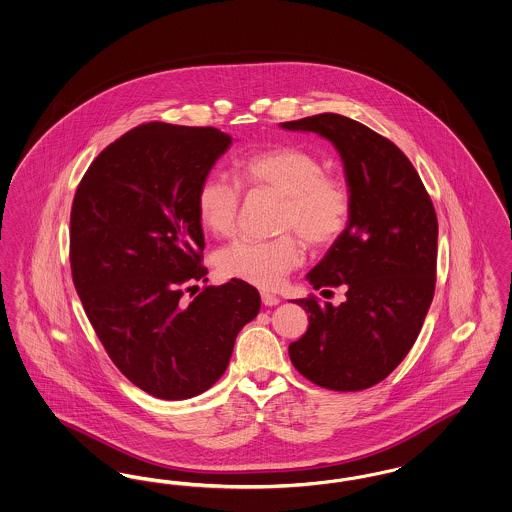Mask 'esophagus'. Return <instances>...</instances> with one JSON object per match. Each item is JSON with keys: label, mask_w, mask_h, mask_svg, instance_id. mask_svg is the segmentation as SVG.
<instances>
[{"label": "esophagus", "mask_w": 512, "mask_h": 512, "mask_svg": "<svg viewBox=\"0 0 512 512\" xmlns=\"http://www.w3.org/2000/svg\"><path fill=\"white\" fill-rule=\"evenodd\" d=\"M261 299H263V305H265V307H276V305H280V297H276L274 293H268V291H261Z\"/></svg>", "instance_id": "esophagus-1"}]
</instances>
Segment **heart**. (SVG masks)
<instances>
[{
  "mask_svg": "<svg viewBox=\"0 0 512 512\" xmlns=\"http://www.w3.org/2000/svg\"><path fill=\"white\" fill-rule=\"evenodd\" d=\"M324 164L299 146H274L253 152L240 164V177L253 188L286 198L284 228H295L314 247L335 242L347 228L350 194L341 179L324 173ZM242 202L240 184L225 175L205 177L196 192L200 223L215 236H230ZM303 244L291 236L276 240H238L217 255L219 270L259 287H276L303 263Z\"/></svg>",
  "mask_w": 512,
  "mask_h": 512,
  "instance_id": "heart-1",
  "label": "heart"
}]
</instances>
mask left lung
<instances>
[{
  "instance_id": "8db88e82",
  "label": "left lung",
  "mask_w": 512,
  "mask_h": 512,
  "mask_svg": "<svg viewBox=\"0 0 512 512\" xmlns=\"http://www.w3.org/2000/svg\"><path fill=\"white\" fill-rule=\"evenodd\" d=\"M335 146L345 169L347 228L307 274L314 289L343 286L347 301L307 310V333L289 358L324 389L364 390L406 358L434 297L438 221L429 194L404 152L364 123L318 114L280 123Z\"/></svg>"
}]
</instances>
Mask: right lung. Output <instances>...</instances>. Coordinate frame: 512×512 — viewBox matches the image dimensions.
<instances>
[{
	"mask_svg": "<svg viewBox=\"0 0 512 512\" xmlns=\"http://www.w3.org/2000/svg\"><path fill=\"white\" fill-rule=\"evenodd\" d=\"M232 144L215 127L152 122L106 146L70 213V265L85 314L123 375L162 400L198 396L225 373L259 291L207 282L196 192Z\"/></svg>",
	"mask_w": 512,
	"mask_h": 512,
	"instance_id": "1",
	"label": "right lung"
}]
</instances>
